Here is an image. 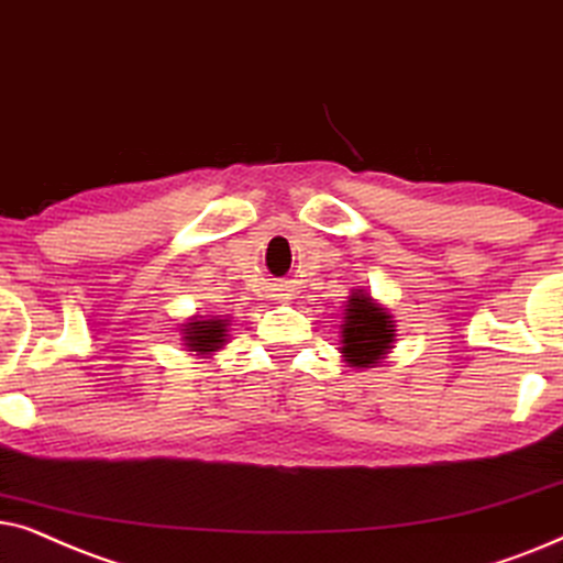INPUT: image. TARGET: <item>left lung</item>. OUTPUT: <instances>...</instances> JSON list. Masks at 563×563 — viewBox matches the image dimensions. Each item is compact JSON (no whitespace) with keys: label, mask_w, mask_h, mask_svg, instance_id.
Listing matches in <instances>:
<instances>
[{"label":"left lung","mask_w":563,"mask_h":563,"mask_svg":"<svg viewBox=\"0 0 563 563\" xmlns=\"http://www.w3.org/2000/svg\"><path fill=\"white\" fill-rule=\"evenodd\" d=\"M396 344V321L384 303L352 288L340 324V355L350 368H378Z\"/></svg>","instance_id":"left-lung-1"}]
</instances>
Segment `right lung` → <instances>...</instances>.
Listing matches in <instances>:
<instances>
[{
  "mask_svg": "<svg viewBox=\"0 0 563 563\" xmlns=\"http://www.w3.org/2000/svg\"><path fill=\"white\" fill-rule=\"evenodd\" d=\"M231 317H187L179 327L185 350L195 357H211L223 350L231 340Z\"/></svg>",
  "mask_w": 563,
  "mask_h": 563,
  "instance_id": "1",
  "label": "right lung"
}]
</instances>
